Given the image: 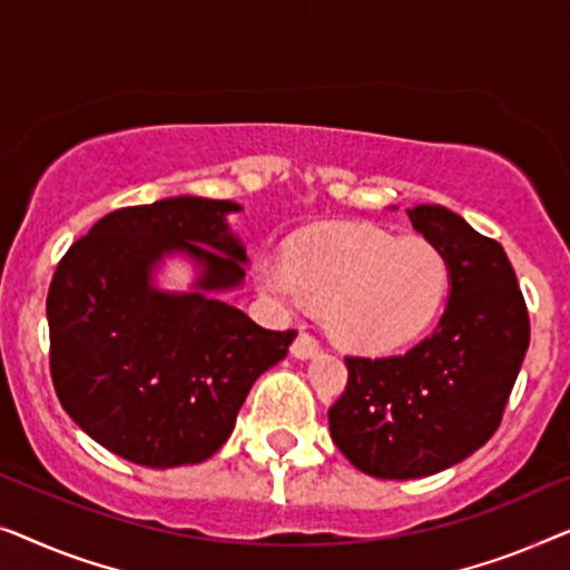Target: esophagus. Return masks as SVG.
Segmentation results:
<instances>
[{"label": "esophagus", "mask_w": 570, "mask_h": 570, "mask_svg": "<svg viewBox=\"0 0 570 570\" xmlns=\"http://www.w3.org/2000/svg\"><path fill=\"white\" fill-rule=\"evenodd\" d=\"M292 354H294L296 358H312V356H317V354H320V341H317L312 333L302 331L299 335H296V341L292 343Z\"/></svg>", "instance_id": "1"}]
</instances>
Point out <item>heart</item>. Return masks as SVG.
Instances as JSON below:
<instances>
[{
    "label": "heart",
    "instance_id": "heart-1",
    "mask_svg": "<svg viewBox=\"0 0 570 570\" xmlns=\"http://www.w3.org/2000/svg\"><path fill=\"white\" fill-rule=\"evenodd\" d=\"M255 276L284 309L325 302L327 327L343 346L390 354L421 338L442 312L449 263L423 237L331 224L296 237L288 261H263Z\"/></svg>",
    "mask_w": 570,
    "mask_h": 570
}]
</instances>
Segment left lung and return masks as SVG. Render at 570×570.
Wrapping results in <instances>:
<instances>
[{"label":"left lung","instance_id":"left-lung-1","mask_svg":"<svg viewBox=\"0 0 570 570\" xmlns=\"http://www.w3.org/2000/svg\"><path fill=\"white\" fill-rule=\"evenodd\" d=\"M407 216L449 263L444 315L403 356H348L346 392L327 411L335 446L384 480L434 475L483 446L529 346L527 304L503 247L439 204Z\"/></svg>","mask_w":570,"mask_h":570}]
</instances>
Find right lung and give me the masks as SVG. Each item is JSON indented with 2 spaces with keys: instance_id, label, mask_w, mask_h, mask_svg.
Wrapping results in <instances>:
<instances>
[{
  "instance_id": "1",
  "label": "right lung",
  "mask_w": 570,
  "mask_h": 570,
  "mask_svg": "<svg viewBox=\"0 0 570 570\" xmlns=\"http://www.w3.org/2000/svg\"><path fill=\"white\" fill-rule=\"evenodd\" d=\"M232 202L163 198L102 216L56 268L46 299L51 380L71 421L144 468L198 464L227 442L253 382L296 331H266L219 294L245 282ZM170 254L199 266L188 293L150 282Z\"/></svg>"
}]
</instances>
